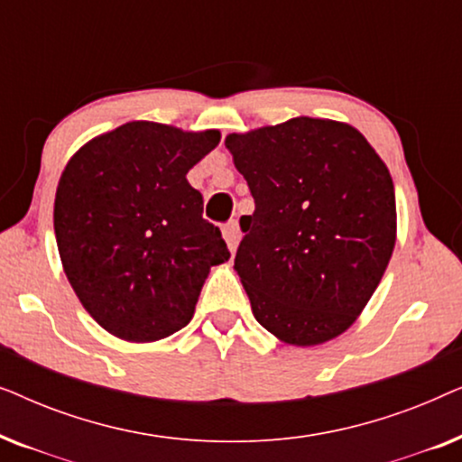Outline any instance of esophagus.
Wrapping results in <instances>:
<instances>
[{
    "label": "esophagus",
    "instance_id": "34e87169",
    "mask_svg": "<svg viewBox=\"0 0 462 462\" xmlns=\"http://www.w3.org/2000/svg\"><path fill=\"white\" fill-rule=\"evenodd\" d=\"M223 236H225L226 245H229V250L236 252L239 239H242V231H239L237 220H229V223L223 226Z\"/></svg>",
    "mask_w": 462,
    "mask_h": 462
}]
</instances>
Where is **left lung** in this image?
<instances>
[{"instance_id": "left-lung-1", "label": "left lung", "mask_w": 462, "mask_h": 462, "mask_svg": "<svg viewBox=\"0 0 462 462\" xmlns=\"http://www.w3.org/2000/svg\"><path fill=\"white\" fill-rule=\"evenodd\" d=\"M254 212L236 271L264 330L315 346L356 324L397 239L387 163L353 125L292 117L225 138Z\"/></svg>"}]
</instances>
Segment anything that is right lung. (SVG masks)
I'll list each match as a JSON object with an SVG mask.
<instances>
[{"label": "right lung", "mask_w": 462, "mask_h": 462, "mask_svg": "<svg viewBox=\"0 0 462 462\" xmlns=\"http://www.w3.org/2000/svg\"><path fill=\"white\" fill-rule=\"evenodd\" d=\"M220 143L128 122L94 136L62 170L54 233L62 269L94 321L128 343H155L191 321L214 264L229 261L187 172Z\"/></svg>", "instance_id": "obj_1"}]
</instances>
